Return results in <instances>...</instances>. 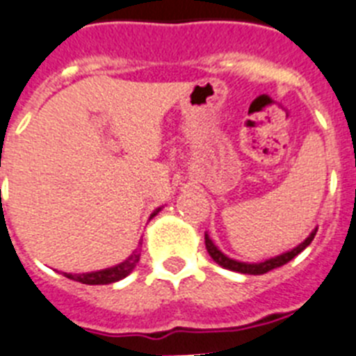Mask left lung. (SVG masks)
I'll return each instance as SVG.
<instances>
[{"mask_svg": "<svg viewBox=\"0 0 356 356\" xmlns=\"http://www.w3.org/2000/svg\"><path fill=\"white\" fill-rule=\"evenodd\" d=\"M315 235H316V228L313 229L312 234H309V237H307L304 243H300L298 246H295L293 250H289V252L282 253V255L271 257V259H268V261H264V262H253V264H250V262L235 261V259H229V257L224 255L219 248L215 246L213 241H211L210 235L208 234H204V244H206V250H208V253H210L211 259H213V261L217 262L219 266L226 268V270L238 271V273H246V275H262V273H268V271L275 270V268H280V266H284L286 262L291 261V259H295L298 253L302 252V250H306V248L312 244V241L315 238Z\"/></svg>", "mask_w": 356, "mask_h": 356, "instance_id": "1", "label": "left lung"}]
</instances>
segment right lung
I'll return each instance as SVG.
<instances>
[{"instance_id":"right-lung-1","label":"right lung","mask_w":356,"mask_h":356,"mask_svg":"<svg viewBox=\"0 0 356 356\" xmlns=\"http://www.w3.org/2000/svg\"><path fill=\"white\" fill-rule=\"evenodd\" d=\"M159 210L161 208H157V210L150 215V219L159 213ZM139 257H141V253H139V250H136L132 255L128 257L127 261L121 262V264L118 266H112V268H106V270L90 271V273H65V277L70 280H76V282H83V284H90V286L112 284V282H118V280L124 279L127 275L132 273L134 268H136L137 262H139Z\"/></svg>"}]
</instances>
